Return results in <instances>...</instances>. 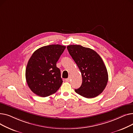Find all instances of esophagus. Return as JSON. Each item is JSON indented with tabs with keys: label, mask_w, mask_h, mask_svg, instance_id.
Masks as SVG:
<instances>
[{
	"label": "esophagus",
	"mask_w": 133,
	"mask_h": 133,
	"mask_svg": "<svg viewBox=\"0 0 133 133\" xmlns=\"http://www.w3.org/2000/svg\"><path fill=\"white\" fill-rule=\"evenodd\" d=\"M70 80H71V77L70 76H69L68 77V78H67V79H66V81H67V82H69L70 81Z\"/></svg>",
	"instance_id": "1"
}]
</instances>
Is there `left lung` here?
<instances>
[{"label":"left lung","instance_id":"left-lung-1","mask_svg":"<svg viewBox=\"0 0 133 133\" xmlns=\"http://www.w3.org/2000/svg\"><path fill=\"white\" fill-rule=\"evenodd\" d=\"M67 48L82 75V85L75 89V92L86 98L98 96L106 88L108 80L107 68L102 58L92 49L81 45H69Z\"/></svg>","mask_w":133,"mask_h":133}]
</instances>
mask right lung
Returning a JSON list of instances; mask_svg holds the SVG:
<instances>
[{"instance_id": "obj_1", "label": "right lung", "mask_w": 133, "mask_h": 133, "mask_svg": "<svg viewBox=\"0 0 133 133\" xmlns=\"http://www.w3.org/2000/svg\"><path fill=\"white\" fill-rule=\"evenodd\" d=\"M66 46L50 45L39 48L28 61L26 79L29 88L36 95L46 97L55 93L63 82L57 62Z\"/></svg>"}]
</instances>
